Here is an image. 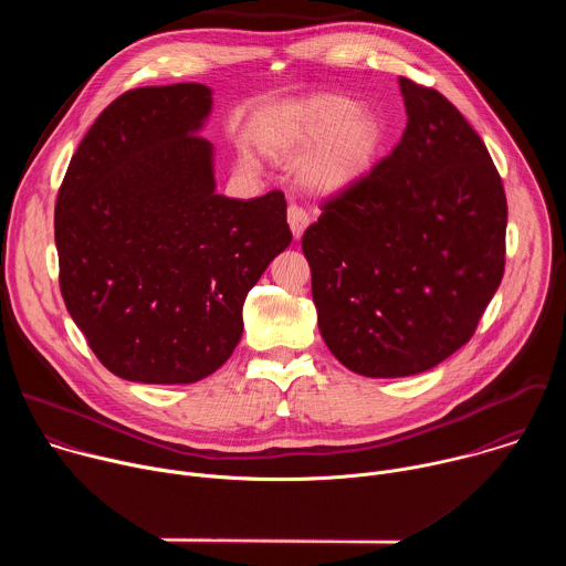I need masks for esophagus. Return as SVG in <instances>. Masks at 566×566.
<instances>
[{
	"label": "esophagus",
	"mask_w": 566,
	"mask_h": 566,
	"mask_svg": "<svg viewBox=\"0 0 566 566\" xmlns=\"http://www.w3.org/2000/svg\"><path fill=\"white\" fill-rule=\"evenodd\" d=\"M286 219H289V226H291V230H293L295 239H300V237H302V232L306 230V226L311 223V219H308L306 210H302L297 203H291V206H289V210H286Z\"/></svg>",
	"instance_id": "obj_1"
}]
</instances>
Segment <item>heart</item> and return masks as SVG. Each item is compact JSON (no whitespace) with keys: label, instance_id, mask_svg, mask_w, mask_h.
Wrapping results in <instances>:
<instances>
[{"label":"heart","instance_id":"obj_1","mask_svg":"<svg viewBox=\"0 0 566 566\" xmlns=\"http://www.w3.org/2000/svg\"><path fill=\"white\" fill-rule=\"evenodd\" d=\"M378 145V120L343 96H315L284 109L269 134V147L275 154L291 156L313 147L304 179L322 195L352 186L369 168ZM244 166L255 164L244 158Z\"/></svg>","mask_w":566,"mask_h":566}]
</instances>
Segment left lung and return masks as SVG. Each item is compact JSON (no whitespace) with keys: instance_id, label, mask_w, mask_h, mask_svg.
Returning <instances> with one entry per match:
<instances>
[{"instance_id":"1","label":"left lung","mask_w":566,"mask_h":566,"mask_svg":"<svg viewBox=\"0 0 566 566\" xmlns=\"http://www.w3.org/2000/svg\"><path fill=\"white\" fill-rule=\"evenodd\" d=\"M398 85V145L302 237L319 334L369 378L421 374L463 347L506 262V195L486 145L437 90Z\"/></svg>"}]
</instances>
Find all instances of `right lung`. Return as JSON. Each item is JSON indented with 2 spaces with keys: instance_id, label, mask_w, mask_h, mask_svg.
<instances>
[{
  "instance_id": "right-lung-1",
  "label": "right lung",
  "mask_w": 566,
  "mask_h": 566,
  "mask_svg": "<svg viewBox=\"0 0 566 566\" xmlns=\"http://www.w3.org/2000/svg\"><path fill=\"white\" fill-rule=\"evenodd\" d=\"M212 92L199 83L118 96L77 145L55 203L60 291L116 376L186 385L234 352L241 306L291 244L284 192H214L199 136Z\"/></svg>"
}]
</instances>
